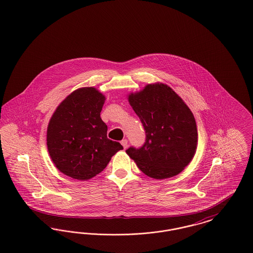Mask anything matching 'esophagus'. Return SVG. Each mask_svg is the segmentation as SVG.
<instances>
[{"label":"esophagus","mask_w":253,"mask_h":253,"mask_svg":"<svg viewBox=\"0 0 253 253\" xmlns=\"http://www.w3.org/2000/svg\"><path fill=\"white\" fill-rule=\"evenodd\" d=\"M121 143V145L123 146V148H124V149H126V148H127V146H128V140H127V139H122Z\"/></svg>","instance_id":"1"}]
</instances>
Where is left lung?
I'll return each instance as SVG.
<instances>
[{
  "mask_svg": "<svg viewBox=\"0 0 253 253\" xmlns=\"http://www.w3.org/2000/svg\"><path fill=\"white\" fill-rule=\"evenodd\" d=\"M146 133L144 144L126 150L139 169L155 179L172 177L191 162L197 146L192 111L168 85L148 84L129 95Z\"/></svg>",
  "mask_w": 253,
  "mask_h": 253,
  "instance_id": "obj_1",
  "label": "left lung"
}]
</instances>
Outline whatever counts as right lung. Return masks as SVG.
Instances as JSON below:
<instances>
[{
    "label": "right lung",
    "instance_id": "right-lung-1",
    "mask_svg": "<svg viewBox=\"0 0 253 253\" xmlns=\"http://www.w3.org/2000/svg\"><path fill=\"white\" fill-rule=\"evenodd\" d=\"M105 96L94 87L74 91L56 109L47 127L49 155L62 173L88 180L123 147L107 137L100 118Z\"/></svg>",
    "mask_w": 253,
    "mask_h": 253
}]
</instances>
